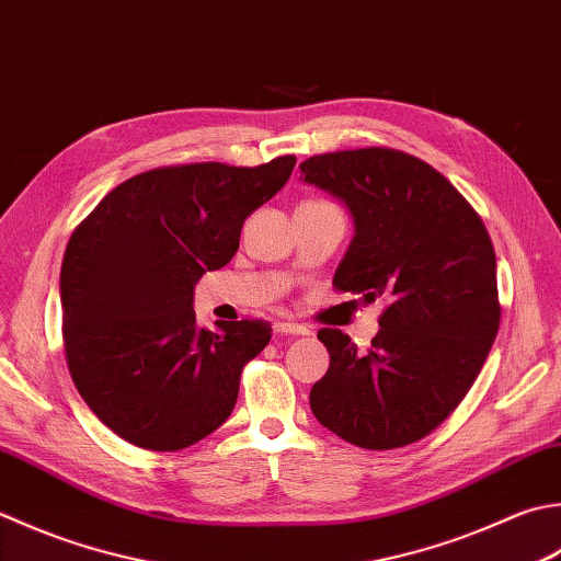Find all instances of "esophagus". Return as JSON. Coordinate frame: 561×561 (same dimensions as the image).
<instances>
[{"mask_svg":"<svg viewBox=\"0 0 561 561\" xmlns=\"http://www.w3.org/2000/svg\"><path fill=\"white\" fill-rule=\"evenodd\" d=\"M274 333H282V335H309V328L301 325V323H294V321H277V323H274Z\"/></svg>","mask_w":561,"mask_h":561,"instance_id":"obj_1","label":"esophagus"}]
</instances>
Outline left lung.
Returning a JSON list of instances; mask_svg holds the SVG:
<instances>
[{"instance_id":"1","label":"left lung","mask_w":561,"mask_h":561,"mask_svg":"<svg viewBox=\"0 0 561 561\" xmlns=\"http://www.w3.org/2000/svg\"><path fill=\"white\" fill-rule=\"evenodd\" d=\"M306 184L343 202L355 236L333 287L387 296L371 347L335 328L318 331L331 367L311 411L365 449H393L433 433L479 377L496 340V252L474 208L431 164L391 148L301 162Z\"/></svg>"}]
</instances>
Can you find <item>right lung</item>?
Instances as JSON below:
<instances>
[{
    "label": "right lung",
    "mask_w": 561,
    "mask_h": 561,
    "mask_svg": "<svg viewBox=\"0 0 561 561\" xmlns=\"http://www.w3.org/2000/svg\"><path fill=\"white\" fill-rule=\"evenodd\" d=\"M294 156L257 168L196 162L136 174L75 228L60 270L65 357L77 391L126 443L174 453L221 427L267 321L196 325L194 287L233 260L240 230Z\"/></svg>",
    "instance_id": "right-lung-1"
}]
</instances>
